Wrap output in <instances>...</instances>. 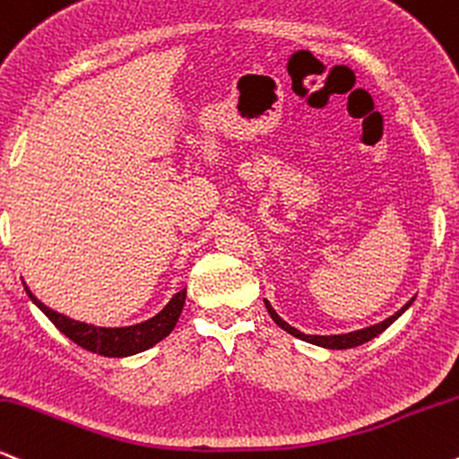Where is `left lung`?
I'll use <instances>...</instances> for the list:
<instances>
[{"mask_svg": "<svg viewBox=\"0 0 459 459\" xmlns=\"http://www.w3.org/2000/svg\"><path fill=\"white\" fill-rule=\"evenodd\" d=\"M411 305H412V300H411V303H408L406 307H403V309L397 311L395 316L386 317L385 322H380V325H374V326H369V328H363V331L348 333V335H305V333L296 331L294 326H290L288 322H283L281 317H279L277 314H274V309L271 307V303H268V300H266V309H268V314H271L273 320L277 322V325L281 326L285 333H290V335H294V337L303 339V342L316 343V346L331 348V350H348V348H357V346H360V343H365V342H369V339L378 337L380 333H382V331H386V328H389V326L393 325V322H395L397 317H400V316L403 314V311H406L408 307H411Z\"/></svg>", "mask_w": 459, "mask_h": 459, "instance_id": "left-lung-1", "label": "left lung"}]
</instances>
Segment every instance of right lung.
<instances>
[{"mask_svg": "<svg viewBox=\"0 0 459 459\" xmlns=\"http://www.w3.org/2000/svg\"><path fill=\"white\" fill-rule=\"evenodd\" d=\"M27 294H30V299L38 305V309L56 325V328H59V333H64V335H66L70 342L77 343V346L90 350V352L102 354V357H131V354L143 352V350L152 348L154 343H159L160 339H165L171 331H174L178 317L182 314V307H185L186 288L174 294V299L165 305V309L160 311V314L142 322V325L124 328H102L70 320V317L57 314V311L42 305L30 290H27Z\"/></svg>", "mask_w": 459, "mask_h": 459, "instance_id": "right-lung-1", "label": "right lung"}]
</instances>
